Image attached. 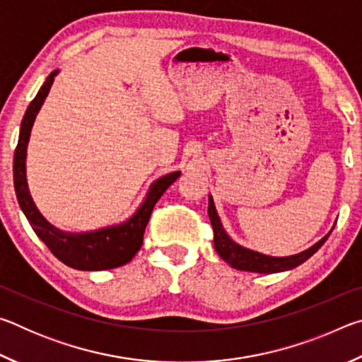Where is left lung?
I'll return each instance as SVG.
<instances>
[{
	"mask_svg": "<svg viewBox=\"0 0 362 362\" xmlns=\"http://www.w3.org/2000/svg\"><path fill=\"white\" fill-rule=\"evenodd\" d=\"M207 214H209V218L214 228V247H216L217 254L222 257V259L228 263L231 268L241 269V272L269 274V273L287 272V269H292L298 265H302L303 262L308 260L310 257L313 255L324 243H326L329 235L334 230L332 226V230H330L326 236L321 238L320 241L306 250H303V252L289 255V257H272V255L257 252V250L243 247L231 240L228 233L225 231L222 222H220V217L211 194H209V207H207Z\"/></svg>",
	"mask_w": 362,
	"mask_h": 362,
	"instance_id": "left-lung-1",
	"label": "left lung"
}]
</instances>
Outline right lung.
I'll list each match as a JSON object with an SVG mask.
<instances>
[{
  "label": "right lung",
  "instance_id": "1",
  "mask_svg": "<svg viewBox=\"0 0 362 362\" xmlns=\"http://www.w3.org/2000/svg\"><path fill=\"white\" fill-rule=\"evenodd\" d=\"M57 73L59 70H54L46 78L38 94L30 102L25 116L22 119L19 144H17L14 153V188L17 201H19L21 209L25 214L36 236L66 267L83 269V272H102V269L121 267L131 262L132 257L137 254V250L142 246L144 233L153 207H155L163 193L179 179L180 170L159 177L158 180L153 182L150 189L146 192L144 203L137 207V211L129 218L121 223L110 225L94 231L71 233L60 230L46 220V217L36 207L32 194H30L25 161L30 132H32L35 118L41 110L42 103H45Z\"/></svg>",
  "mask_w": 362,
  "mask_h": 362
}]
</instances>
